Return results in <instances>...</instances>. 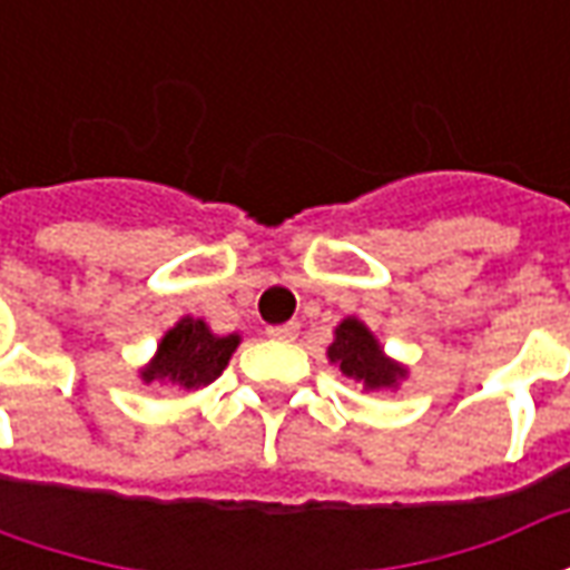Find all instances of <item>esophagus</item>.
<instances>
[{
	"mask_svg": "<svg viewBox=\"0 0 570 570\" xmlns=\"http://www.w3.org/2000/svg\"><path fill=\"white\" fill-rule=\"evenodd\" d=\"M265 335H268V338H274V342H289V338H296V335H298V323L268 326V330H265Z\"/></svg>",
	"mask_w": 570,
	"mask_h": 570,
	"instance_id": "34e87169",
	"label": "esophagus"
}]
</instances>
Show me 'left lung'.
Wrapping results in <instances>:
<instances>
[{"label": "left lung", "instance_id": "obj_1", "mask_svg": "<svg viewBox=\"0 0 570 570\" xmlns=\"http://www.w3.org/2000/svg\"><path fill=\"white\" fill-rule=\"evenodd\" d=\"M330 360L338 363V370L357 379L366 387H394L406 370L396 366L391 360L384 357L379 342L372 338V333L354 317L338 323L335 330V342L330 345Z\"/></svg>", "mask_w": 570, "mask_h": 570}]
</instances>
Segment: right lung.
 Returning a JSON list of instances; mask_svg holds the SVG:
<instances>
[{
    "mask_svg": "<svg viewBox=\"0 0 570 570\" xmlns=\"http://www.w3.org/2000/svg\"><path fill=\"white\" fill-rule=\"evenodd\" d=\"M237 335H213L204 321L183 317L158 345V357L142 370V382H174L179 387H207L228 366Z\"/></svg>",
    "mask_w": 570,
    "mask_h": 570,
    "instance_id": "obj_1",
    "label": "right lung"
}]
</instances>
